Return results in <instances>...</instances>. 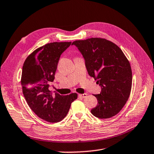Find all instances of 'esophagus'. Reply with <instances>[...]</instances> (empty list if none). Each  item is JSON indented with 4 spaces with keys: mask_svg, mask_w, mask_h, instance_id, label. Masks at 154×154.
Returning a JSON list of instances; mask_svg holds the SVG:
<instances>
[{
    "mask_svg": "<svg viewBox=\"0 0 154 154\" xmlns=\"http://www.w3.org/2000/svg\"><path fill=\"white\" fill-rule=\"evenodd\" d=\"M79 96L81 98H86L87 96V93H85V94H79Z\"/></svg>",
    "mask_w": 154,
    "mask_h": 154,
    "instance_id": "obj_1",
    "label": "esophagus"
}]
</instances>
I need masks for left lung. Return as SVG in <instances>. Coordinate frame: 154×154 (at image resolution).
Returning <instances> with one entry per match:
<instances>
[{
  "label": "left lung",
  "instance_id": "8db88e82",
  "mask_svg": "<svg viewBox=\"0 0 154 154\" xmlns=\"http://www.w3.org/2000/svg\"><path fill=\"white\" fill-rule=\"evenodd\" d=\"M83 54L89 75L102 87L94 94L98 104L91 109L95 117L108 119L115 116L125 105L132 87L129 61L121 49L103 38H90L73 41Z\"/></svg>",
  "mask_w": 154,
  "mask_h": 154
}]
</instances>
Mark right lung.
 I'll return each instance as SVG.
<instances>
[{
  "mask_svg": "<svg viewBox=\"0 0 154 154\" xmlns=\"http://www.w3.org/2000/svg\"><path fill=\"white\" fill-rule=\"evenodd\" d=\"M71 42H54L41 46L25 60L21 77L23 94L28 106L41 119L51 123L62 121L68 113L71 104L77 98V93L52 94L49 82L54 79L62 53Z\"/></svg>",
  "mask_w": 154,
  "mask_h": 154,
  "instance_id": "right-lung-1",
  "label": "right lung"
}]
</instances>
